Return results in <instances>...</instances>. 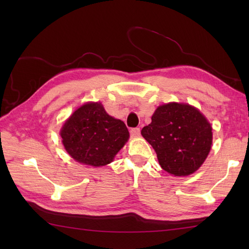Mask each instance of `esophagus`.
Here are the masks:
<instances>
[{"label":"esophagus","mask_w":249,"mask_h":249,"mask_svg":"<svg viewBox=\"0 0 249 249\" xmlns=\"http://www.w3.org/2000/svg\"><path fill=\"white\" fill-rule=\"evenodd\" d=\"M130 135L134 138H137V137L140 136V128H133L130 130Z\"/></svg>","instance_id":"esophagus-1"}]
</instances>
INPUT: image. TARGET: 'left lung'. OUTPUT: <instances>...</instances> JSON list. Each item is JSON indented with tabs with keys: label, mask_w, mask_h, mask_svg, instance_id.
<instances>
[{
	"label": "left lung",
	"mask_w": 249,
	"mask_h": 249,
	"mask_svg": "<svg viewBox=\"0 0 249 249\" xmlns=\"http://www.w3.org/2000/svg\"><path fill=\"white\" fill-rule=\"evenodd\" d=\"M212 130L198 108L171 102L158 106L141 135L155 150L163 170L174 177H187L208 157L213 143Z\"/></svg>",
	"instance_id": "left-lung-1"
}]
</instances>
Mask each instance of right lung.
<instances>
[{"mask_svg":"<svg viewBox=\"0 0 249 249\" xmlns=\"http://www.w3.org/2000/svg\"><path fill=\"white\" fill-rule=\"evenodd\" d=\"M60 136L64 149L77 162L103 167L112 162L129 139L123 121L109 115L100 102H88L63 123Z\"/></svg>","mask_w":249,"mask_h":249,"instance_id":"obj_1","label":"right lung"}]
</instances>
